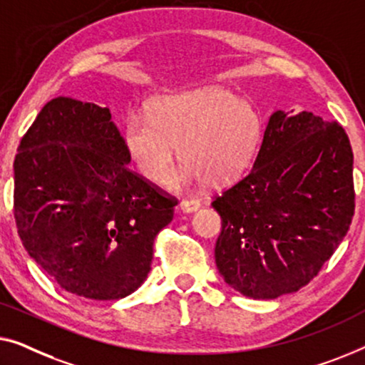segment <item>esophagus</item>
Returning <instances> with one entry per match:
<instances>
[{
    "label": "esophagus",
    "mask_w": 365,
    "mask_h": 365,
    "mask_svg": "<svg viewBox=\"0 0 365 365\" xmlns=\"http://www.w3.org/2000/svg\"><path fill=\"white\" fill-rule=\"evenodd\" d=\"M200 205H202L200 203V200H182L178 207H180L183 213H192V212H197Z\"/></svg>",
    "instance_id": "34e87169"
}]
</instances>
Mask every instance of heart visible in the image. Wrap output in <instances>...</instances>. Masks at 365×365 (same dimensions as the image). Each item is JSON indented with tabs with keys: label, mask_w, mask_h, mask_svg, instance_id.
Wrapping results in <instances>:
<instances>
[{
	"label": "heart",
	"mask_w": 365,
	"mask_h": 365,
	"mask_svg": "<svg viewBox=\"0 0 365 365\" xmlns=\"http://www.w3.org/2000/svg\"><path fill=\"white\" fill-rule=\"evenodd\" d=\"M263 137V120L248 102L220 87L158 97L148 115L125 120L127 152L152 183L165 182L178 155L187 163L168 185L230 183L250 167Z\"/></svg>",
	"instance_id": "heart-1"
}]
</instances>
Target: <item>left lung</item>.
I'll return each instance as SVG.
<instances>
[{
	"label": "left lung",
	"instance_id": "obj_1",
	"mask_svg": "<svg viewBox=\"0 0 365 365\" xmlns=\"http://www.w3.org/2000/svg\"><path fill=\"white\" fill-rule=\"evenodd\" d=\"M352 163L337 122L276 110L251 172L212 203L222 217L215 261L225 283L253 299L309 283L351 227Z\"/></svg>",
	"mask_w": 365,
	"mask_h": 365
}]
</instances>
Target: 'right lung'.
I'll return each mask as SVG.
<instances>
[{"label":"right lung","instance_id":"obj_1","mask_svg":"<svg viewBox=\"0 0 365 365\" xmlns=\"http://www.w3.org/2000/svg\"><path fill=\"white\" fill-rule=\"evenodd\" d=\"M110 110L56 97L14 158V218L28 255L64 291L110 301L145 281L175 200L129 170Z\"/></svg>","mask_w":365,"mask_h":365}]
</instances>
